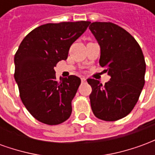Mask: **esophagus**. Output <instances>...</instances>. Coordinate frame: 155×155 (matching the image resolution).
Wrapping results in <instances>:
<instances>
[{
  "label": "esophagus",
  "instance_id": "34e87169",
  "mask_svg": "<svg viewBox=\"0 0 155 155\" xmlns=\"http://www.w3.org/2000/svg\"><path fill=\"white\" fill-rule=\"evenodd\" d=\"M81 81H82V82L84 83V82H85V81H86V79H85L84 77H82V78H81Z\"/></svg>",
  "mask_w": 155,
  "mask_h": 155
}]
</instances>
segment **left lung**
I'll return each mask as SVG.
<instances>
[{"instance_id":"obj_1","label":"left lung","mask_w":155,"mask_h":155,"mask_svg":"<svg viewBox=\"0 0 155 155\" xmlns=\"http://www.w3.org/2000/svg\"><path fill=\"white\" fill-rule=\"evenodd\" d=\"M89 29L101 46L100 64L110 80L103 85L88 79L91 109L100 120L115 121L130 114L144 85L146 64L136 40L112 22H93Z\"/></svg>"}]
</instances>
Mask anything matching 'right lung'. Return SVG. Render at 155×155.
<instances>
[{
  "instance_id": "right-lung-1",
  "label": "right lung",
  "mask_w": 155,
  "mask_h": 155,
  "mask_svg": "<svg viewBox=\"0 0 155 155\" xmlns=\"http://www.w3.org/2000/svg\"><path fill=\"white\" fill-rule=\"evenodd\" d=\"M90 21L49 23L38 26L23 39L14 58V77L20 97L35 120L49 125L67 120L71 101L81 84L75 75L58 81L54 67L65 61L71 45L90 25Z\"/></svg>"
}]
</instances>
